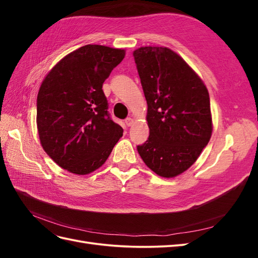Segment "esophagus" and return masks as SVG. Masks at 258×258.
<instances>
[{
	"mask_svg": "<svg viewBox=\"0 0 258 258\" xmlns=\"http://www.w3.org/2000/svg\"><path fill=\"white\" fill-rule=\"evenodd\" d=\"M124 122H126V124L128 127H130L132 123H134V119L131 118V117H128V118H126V120H124Z\"/></svg>",
	"mask_w": 258,
	"mask_h": 258,
	"instance_id": "obj_1",
	"label": "esophagus"
}]
</instances>
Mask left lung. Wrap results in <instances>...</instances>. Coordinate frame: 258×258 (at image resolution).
<instances>
[{
	"instance_id": "obj_1",
	"label": "left lung",
	"mask_w": 258,
	"mask_h": 258,
	"mask_svg": "<svg viewBox=\"0 0 258 258\" xmlns=\"http://www.w3.org/2000/svg\"><path fill=\"white\" fill-rule=\"evenodd\" d=\"M134 57L150 128L138 152L156 174L174 177L197 160L212 135L208 89L184 59L167 47H140Z\"/></svg>"
}]
</instances>
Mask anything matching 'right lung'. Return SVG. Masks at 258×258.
I'll return each instance as SVG.
<instances>
[{
	"mask_svg": "<svg viewBox=\"0 0 258 258\" xmlns=\"http://www.w3.org/2000/svg\"><path fill=\"white\" fill-rule=\"evenodd\" d=\"M123 58V49L85 45L61 59L41 85L38 137L49 157L70 172L85 175L100 168L122 137L102 85Z\"/></svg>",
	"mask_w": 258,
	"mask_h": 258,
	"instance_id": "1",
	"label": "right lung"
}]
</instances>
